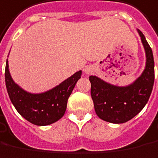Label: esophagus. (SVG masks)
I'll use <instances>...</instances> for the list:
<instances>
[{"instance_id": "1", "label": "esophagus", "mask_w": 158, "mask_h": 158, "mask_svg": "<svg viewBox=\"0 0 158 158\" xmlns=\"http://www.w3.org/2000/svg\"><path fill=\"white\" fill-rule=\"evenodd\" d=\"M92 70H93V69L91 66H86L84 69H83V71L86 73V74H90V73L92 72Z\"/></svg>"}]
</instances>
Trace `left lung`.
<instances>
[{"label":"left lung","mask_w":158,"mask_h":158,"mask_svg":"<svg viewBox=\"0 0 158 158\" xmlns=\"http://www.w3.org/2000/svg\"><path fill=\"white\" fill-rule=\"evenodd\" d=\"M145 51L146 64L141 76L131 84L115 86L90 76L91 97L98 117L107 122L121 124L135 117L146 105L154 84V58L152 48L138 29Z\"/></svg>","instance_id":"obj_1"}]
</instances>
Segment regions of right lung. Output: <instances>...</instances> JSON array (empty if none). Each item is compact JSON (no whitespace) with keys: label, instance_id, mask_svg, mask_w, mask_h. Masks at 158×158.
<instances>
[{"label":"right lung","instance_id":"obj_1","mask_svg":"<svg viewBox=\"0 0 158 158\" xmlns=\"http://www.w3.org/2000/svg\"><path fill=\"white\" fill-rule=\"evenodd\" d=\"M81 76V70H79L52 89L44 93L31 94L14 81L7 60L5 69L6 87L11 102L23 118L36 126L51 125L64 116L69 97Z\"/></svg>","mask_w":158,"mask_h":158}]
</instances>
